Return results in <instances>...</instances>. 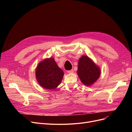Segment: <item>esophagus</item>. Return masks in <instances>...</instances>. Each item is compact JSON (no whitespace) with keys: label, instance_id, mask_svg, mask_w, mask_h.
<instances>
[{"label":"esophagus","instance_id":"1","mask_svg":"<svg viewBox=\"0 0 132 132\" xmlns=\"http://www.w3.org/2000/svg\"><path fill=\"white\" fill-rule=\"evenodd\" d=\"M67 73H74V70H71L67 71Z\"/></svg>","mask_w":132,"mask_h":132}]
</instances>
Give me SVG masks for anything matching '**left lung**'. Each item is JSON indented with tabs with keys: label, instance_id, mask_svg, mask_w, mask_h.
<instances>
[{
	"label": "left lung",
	"instance_id": "obj_1",
	"mask_svg": "<svg viewBox=\"0 0 132 132\" xmlns=\"http://www.w3.org/2000/svg\"><path fill=\"white\" fill-rule=\"evenodd\" d=\"M77 74L83 84L90 86L98 79L101 71L88 57L82 56L79 60Z\"/></svg>",
	"mask_w": 132,
	"mask_h": 132
}]
</instances>
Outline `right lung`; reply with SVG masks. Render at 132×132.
<instances>
[{"mask_svg": "<svg viewBox=\"0 0 132 132\" xmlns=\"http://www.w3.org/2000/svg\"><path fill=\"white\" fill-rule=\"evenodd\" d=\"M64 74V72L58 66L52 58L40 62L36 70L37 82L46 89L57 88L61 83Z\"/></svg>", "mask_w": 132, "mask_h": 132, "instance_id": "add662e5", "label": "right lung"}]
</instances>
